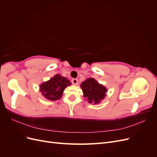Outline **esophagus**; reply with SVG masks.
I'll use <instances>...</instances> for the list:
<instances>
[{"instance_id": "34e87169", "label": "esophagus", "mask_w": 157, "mask_h": 157, "mask_svg": "<svg viewBox=\"0 0 157 157\" xmlns=\"http://www.w3.org/2000/svg\"><path fill=\"white\" fill-rule=\"evenodd\" d=\"M71 82H72V83L75 85H77L78 83V79L77 78H73L72 80H71Z\"/></svg>"}]
</instances>
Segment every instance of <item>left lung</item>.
<instances>
[{"label":"left lung","mask_w":157,"mask_h":157,"mask_svg":"<svg viewBox=\"0 0 157 157\" xmlns=\"http://www.w3.org/2000/svg\"><path fill=\"white\" fill-rule=\"evenodd\" d=\"M83 96L90 103L98 104L106 96L107 89L93 78H88L80 84Z\"/></svg>","instance_id":"left-lung-1"}]
</instances>
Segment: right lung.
I'll use <instances>...</instances> for the list:
<instances>
[{
  "mask_svg": "<svg viewBox=\"0 0 157 157\" xmlns=\"http://www.w3.org/2000/svg\"><path fill=\"white\" fill-rule=\"evenodd\" d=\"M70 80L59 74H56L48 81L42 82L39 90L46 99L50 101H57L62 97L65 88L71 86Z\"/></svg>",
  "mask_w": 157,
  "mask_h": 157,
  "instance_id": "right-lung-1",
  "label": "right lung"
}]
</instances>
